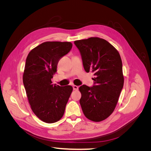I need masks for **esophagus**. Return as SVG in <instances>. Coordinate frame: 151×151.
Instances as JSON below:
<instances>
[{"mask_svg":"<svg viewBox=\"0 0 151 151\" xmlns=\"http://www.w3.org/2000/svg\"><path fill=\"white\" fill-rule=\"evenodd\" d=\"M78 89H79V87L77 86H76V85L73 86V89H74V90L77 91V90H78Z\"/></svg>","mask_w":151,"mask_h":151,"instance_id":"34e87169","label":"esophagus"}]
</instances>
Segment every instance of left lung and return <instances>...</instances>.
<instances>
[{
    "mask_svg": "<svg viewBox=\"0 0 151 151\" xmlns=\"http://www.w3.org/2000/svg\"><path fill=\"white\" fill-rule=\"evenodd\" d=\"M74 44L85 71L95 76L93 87H79L82 109L89 120L103 121L113 112L124 83L120 55L112 45L98 37L76 40Z\"/></svg>",
    "mask_w": 151,
    "mask_h": 151,
    "instance_id": "8db88e82",
    "label": "left lung"
}]
</instances>
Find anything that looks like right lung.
Listing matches in <instances>:
<instances>
[{
	"mask_svg": "<svg viewBox=\"0 0 151 151\" xmlns=\"http://www.w3.org/2000/svg\"><path fill=\"white\" fill-rule=\"evenodd\" d=\"M70 42H46L31 50L26 58L23 84L32 111L41 120H60L72 92L71 86L53 84L60 59L70 52Z\"/></svg>",
	"mask_w": 151,
	"mask_h": 151,
	"instance_id": "1",
	"label": "right lung"
}]
</instances>
